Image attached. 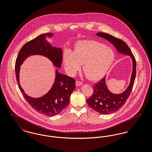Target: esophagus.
<instances>
[{"label": "esophagus", "mask_w": 152, "mask_h": 152, "mask_svg": "<svg viewBox=\"0 0 152 152\" xmlns=\"http://www.w3.org/2000/svg\"><path fill=\"white\" fill-rule=\"evenodd\" d=\"M82 85H83V83H82V82H80L79 81H76V86L77 87H79V86H82Z\"/></svg>", "instance_id": "34e87169"}]
</instances>
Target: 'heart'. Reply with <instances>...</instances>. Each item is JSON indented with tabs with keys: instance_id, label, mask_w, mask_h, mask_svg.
<instances>
[{
	"instance_id": "b5f03b06",
	"label": "heart",
	"mask_w": 152,
	"mask_h": 152,
	"mask_svg": "<svg viewBox=\"0 0 152 152\" xmlns=\"http://www.w3.org/2000/svg\"><path fill=\"white\" fill-rule=\"evenodd\" d=\"M115 58L113 50L104 44L94 40H83L76 44L75 52L69 50L64 54L66 71L73 75L84 64L83 69L92 80L102 78L108 71Z\"/></svg>"
}]
</instances>
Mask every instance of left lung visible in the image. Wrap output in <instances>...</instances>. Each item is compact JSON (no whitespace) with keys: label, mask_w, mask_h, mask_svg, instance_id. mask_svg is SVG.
<instances>
[{"label":"left lung","mask_w":152,"mask_h":152,"mask_svg":"<svg viewBox=\"0 0 152 152\" xmlns=\"http://www.w3.org/2000/svg\"><path fill=\"white\" fill-rule=\"evenodd\" d=\"M96 35L105 39L112 44L118 53L129 56L133 64L129 85L123 92L120 94L112 93L106 85V77H104L100 81L96 84L94 87L93 94L87 100L88 105L96 112L100 114L108 115L121 108L128 99L136 78V63L130 48L124 41L107 33L98 32Z\"/></svg>","instance_id":"obj_1"}]
</instances>
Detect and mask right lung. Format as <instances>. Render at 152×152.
<instances>
[{
    "label": "right lung",
    "instance_id": "add662e5",
    "mask_svg": "<svg viewBox=\"0 0 152 152\" xmlns=\"http://www.w3.org/2000/svg\"><path fill=\"white\" fill-rule=\"evenodd\" d=\"M53 36L52 33L41 34L25 44L19 52L15 63V73L18 87L24 99L37 112L47 116H54L66 108L70 100L71 94L75 89V80L60 73L56 69L55 79L47 94L39 98L31 97L26 94L19 83L20 66L24 61L32 55H42L50 59L53 65L60 68L63 60V51L53 47L46 37Z\"/></svg>",
    "mask_w": 152,
    "mask_h": 152
}]
</instances>
